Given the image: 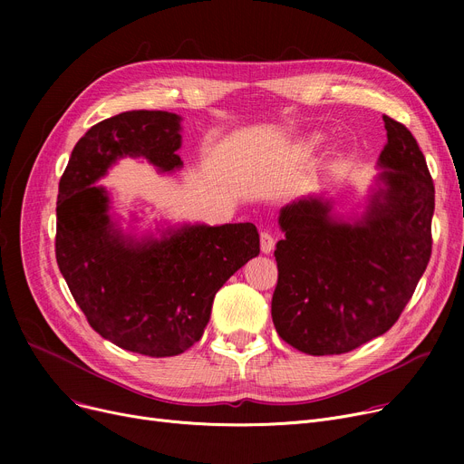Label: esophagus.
I'll return each instance as SVG.
<instances>
[{
    "label": "esophagus",
    "mask_w": 464,
    "mask_h": 464,
    "mask_svg": "<svg viewBox=\"0 0 464 464\" xmlns=\"http://www.w3.org/2000/svg\"><path fill=\"white\" fill-rule=\"evenodd\" d=\"M259 240H261V252L263 254H271L275 248V237L269 231H261L259 233Z\"/></svg>",
    "instance_id": "esophagus-1"
}]
</instances>
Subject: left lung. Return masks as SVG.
Wrapping results in <instances>:
<instances>
[{
    "instance_id": "left-lung-1",
    "label": "left lung",
    "mask_w": 464,
    "mask_h": 464,
    "mask_svg": "<svg viewBox=\"0 0 464 464\" xmlns=\"http://www.w3.org/2000/svg\"><path fill=\"white\" fill-rule=\"evenodd\" d=\"M385 167L367 216L334 222L329 205L303 199L280 212L273 322L282 340L310 355H338L387 333L432 252L434 184L418 140L383 114Z\"/></svg>"
}]
</instances>
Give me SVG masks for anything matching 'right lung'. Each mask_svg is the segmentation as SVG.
<instances>
[{"mask_svg":"<svg viewBox=\"0 0 464 464\" xmlns=\"http://www.w3.org/2000/svg\"><path fill=\"white\" fill-rule=\"evenodd\" d=\"M180 116L130 111L92 126L60 179L56 261L95 333L118 348L170 357L191 348L210 320L216 291L259 254L254 224L186 226L135 242L114 227L109 198L92 186L121 156L161 170L182 165Z\"/></svg>","mask_w":464,"mask_h":464,"instance_id":"right-lung-1","label":"right lung"}]
</instances>
